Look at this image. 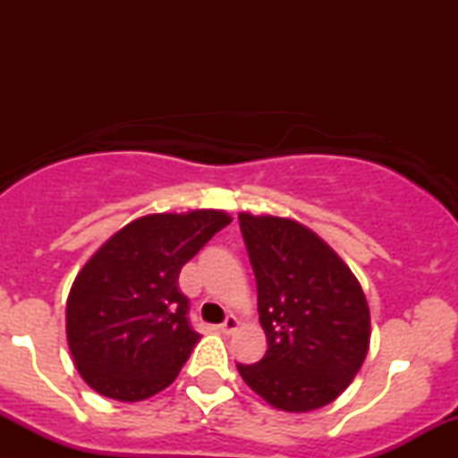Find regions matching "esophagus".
Wrapping results in <instances>:
<instances>
[{"mask_svg": "<svg viewBox=\"0 0 458 458\" xmlns=\"http://www.w3.org/2000/svg\"><path fill=\"white\" fill-rule=\"evenodd\" d=\"M239 318H236V317H228V318H225L224 320V323L222 325H219V331H222V334H233V331L236 329V327H239Z\"/></svg>", "mask_w": 458, "mask_h": 458, "instance_id": "1", "label": "esophagus"}]
</instances>
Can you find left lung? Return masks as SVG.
<instances>
[{
  "mask_svg": "<svg viewBox=\"0 0 458 458\" xmlns=\"http://www.w3.org/2000/svg\"><path fill=\"white\" fill-rule=\"evenodd\" d=\"M259 286L265 357L236 364L271 407L306 413L343 394L370 346V310L353 271L303 224L239 213Z\"/></svg>",
  "mask_w": 458,
  "mask_h": 458,
  "instance_id": "left-lung-1",
  "label": "left lung"
}]
</instances>
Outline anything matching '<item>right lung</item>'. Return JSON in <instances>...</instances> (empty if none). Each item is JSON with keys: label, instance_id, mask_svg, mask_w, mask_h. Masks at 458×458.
Listing matches in <instances>:
<instances>
[{"label": "right lung", "instance_id": "right-lung-1", "mask_svg": "<svg viewBox=\"0 0 458 458\" xmlns=\"http://www.w3.org/2000/svg\"><path fill=\"white\" fill-rule=\"evenodd\" d=\"M230 222L215 208L146 215L94 251L66 301L68 349L94 392L138 403L176 379L199 340L178 273Z\"/></svg>", "mask_w": 458, "mask_h": 458}]
</instances>
